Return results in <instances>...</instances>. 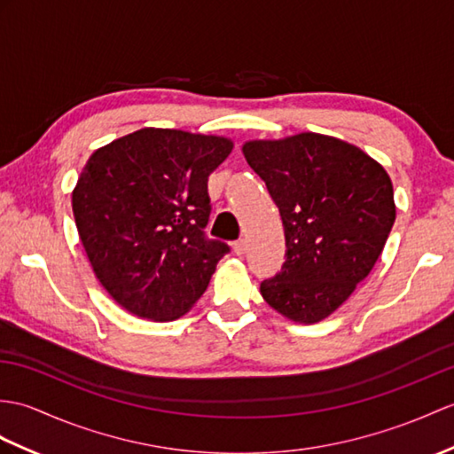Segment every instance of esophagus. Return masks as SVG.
Instances as JSON below:
<instances>
[{
    "label": "esophagus",
    "instance_id": "34e87169",
    "mask_svg": "<svg viewBox=\"0 0 454 454\" xmlns=\"http://www.w3.org/2000/svg\"><path fill=\"white\" fill-rule=\"evenodd\" d=\"M231 247H234L236 255H244L246 249H247V244H246V239H238V241H234V246H231Z\"/></svg>",
    "mask_w": 454,
    "mask_h": 454
}]
</instances>
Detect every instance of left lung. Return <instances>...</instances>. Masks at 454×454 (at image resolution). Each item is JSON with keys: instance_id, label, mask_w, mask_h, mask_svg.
Wrapping results in <instances>:
<instances>
[{"instance_id": "obj_1", "label": "left lung", "mask_w": 454, "mask_h": 454, "mask_svg": "<svg viewBox=\"0 0 454 454\" xmlns=\"http://www.w3.org/2000/svg\"><path fill=\"white\" fill-rule=\"evenodd\" d=\"M244 154L277 203L286 261L261 294L296 323L339 309L370 275L395 224L391 177L357 146L319 133L249 141Z\"/></svg>"}]
</instances>
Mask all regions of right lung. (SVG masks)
<instances>
[{
    "label": "right lung",
    "mask_w": 454,
    "mask_h": 454,
    "mask_svg": "<svg viewBox=\"0 0 454 454\" xmlns=\"http://www.w3.org/2000/svg\"><path fill=\"white\" fill-rule=\"evenodd\" d=\"M231 153L215 135L145 128L94 151L73 215L94 275L143 319L182 317L230 251L208 239V176Z\"/></svg>",
    "instance_id": "right-lung-1"
}]
</instances>
